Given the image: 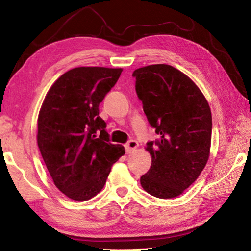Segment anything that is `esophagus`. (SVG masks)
Wrapping results in <instances>:
<instances>
[{"label": "esophagus", "instance_id": "esophagus-1", "mask_svg": "<svg viewBox=\"0 0 251 251\" xmlns=\"http://www.w3.org/2000/svg\"><path fill=\"white\" fill-rule=\"evenodd\" d=\"M137 147H138V143L134 141V139H131V141L127 142L125 144V150H126L127 154H129V152H133Z\"/></svg>", "mask_w": 251, "mask_h": 251}]
</instances>
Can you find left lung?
I'll return each mask as SVG.
<instances>
[{"label": "left lung", "mask_w": 251, "mask_h": 251, "mask_svg": "<svg viewBox=\"0 0 251 251\" xmlns=\"http://www.w3.org/2000/svg\"><path fill=\"white\" fill-rule=\"evenodd\" d=\"M133 76L144 113L159 136L146 144L151 166L141 185L157 198L177 197L194 184L209 157V105L196 84L171 65L145 66Z\"/></svg>", "instance_id": "8db88e82"}]
</instances>
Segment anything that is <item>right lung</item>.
I'll return each mask as SVG.
<instances>
[{"mask_svg":"<svg viewBox=\"0 0 251 251\" xmlns=\"http://www.w3.org/2000/svg\"><path fill=\"white\" fill-rule=\"evenodd\" d=\"M122 69L76 67L46 94L37 122V145L55 186L74 201L99 194L113 164L125 154L109 142L100 103Z\"/></svg>","mask_w":251,"mask_h":251,"instance_id":"1","label":"right lung"}]
</instances>
